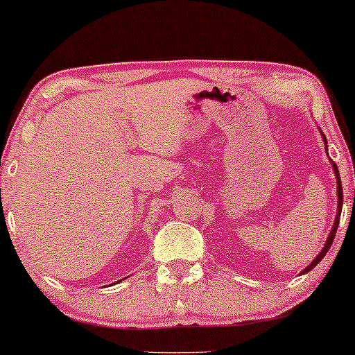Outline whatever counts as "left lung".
<instances>
[{
  "label": "left lung",
  "instance_id": "1",
  "mask_svg": "<svg viewBox=\"0 0 355 355\" xmlns=\"http://www.w3.org/2000/svg\"><path fill=\"white\" fill-rule=\"evenodd\" d=\"M320 135H322V140H324V144H325V152H327V140H325V135H324V133H322V132H320ZM327 155H329V153H327ZM331 164H332L334 173H336V180H337V214H336V220H334V225H332V230H331V234H329L327 240H325L324 247H322V250L319 252V255H317L315 259H313L312 262L309 263V266L305 267L302 272H300V275H302V274H307V272H311L312 268L315 267L317 263H319L322 259H324L325 254H327V252H329V248H331V245H332V242H334V237H336L337 227H339L340 211H342V182H340V175H339V170H337V165L334 164L332 160H331Z\"/></svg>",
  "mask_w": 355,
  "mask_h": 355
}]
</instances>
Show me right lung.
<instances>
[{
  "instance_id": "add662e5",
  "label": "right lung",
  "mask_w": 355,
  "mask_h": 355,
  "mask_svg": "<svg viewBox=\"0 0 355 355\" xmlns=\"http://www.w3.org/2000/svg\"><path fill=\"white\" fill-rule=\"evenodd\" d=\"M113 284H118V282H113Z\"/></svg>"
}]
</instances>
